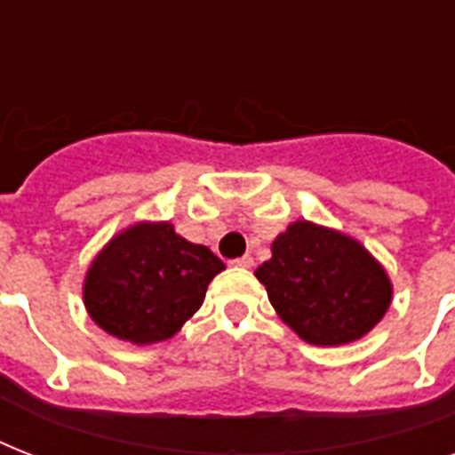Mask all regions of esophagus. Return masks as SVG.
Returning a JSON list of instances; mask_svg holds the SVG:
<instances>
[{
    "label": "esophagus",
    "mask_w": 455,
    "mask_h": 455,
    "mask_svg": "<svg viewBox=\"0 0 455 455\" xmlns=\"http://www.w3.org/2000/svg\"><path fill=\"white\" fill-rule=\"evenodd\" d=\"M252 257L250 255H243V257H238V259H231V267H241V269H250V267H252Z\"/></svg>",
    "instance_id": "1"
}]
</instances>
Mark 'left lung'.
Returning <instances> with one entry per match:
<instances>
[{"mask_svg": "<svg viewBox=\"0 0 455 455\" xmlns=\"http://www.w3.org/2000/svg\"><path fill=\"white\" fill-rule=\"evenodd\" d=\"M255 271L278 316L309 345L359 339L389 307L392 285L380 264L347 235L295 221Z\"/></svg>", "mask_w": 455, "mask_h": 455, "instance_id": "left-lung-1", "label": "left lung"}]
</instances>
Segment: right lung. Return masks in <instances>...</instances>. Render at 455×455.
I'll return each instance as SVG.
<instances>
[{
	"label": "right lung",
	"instance_id": "1",
	"mask_svg": "<svg viewBox=\"0 0 455 455\" xmlns=\"http://www.w3.org/2000/svg\"><path fill=\"white\" fill-rule=\"evenodd\" d=\"M224 262L167 221L137 224L101 250L84 281L89 316L134 345L172 338L200 309Z\"/></svg>",
	"mask_w": 455,
	"mask_h": 455
}]
</instances>
